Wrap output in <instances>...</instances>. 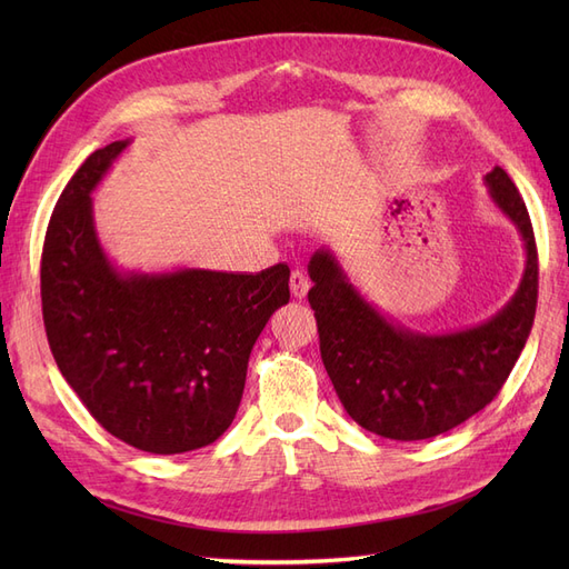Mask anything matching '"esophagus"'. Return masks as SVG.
I'll use <instances>...</instances> for the list:
<instances>
[{
  "mask_svg": "<svg viewBox=\"0 0 569 569\" xmlns=\"http://www.w3.org/2000/svg\"><path fill=\"white\" fill-rule=\"evenodd\" d=\"M289 287H291V295H295L297 299H303L308 295V289H311V280H308V274L301 268H295L291 270Z\"/></svg>",
  "mask_w": 569,
  "mask_h": 569,
  "instance_id": "esophagus-1",
  "label": "esophagus"
}]
</instances>
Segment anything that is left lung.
<instances>
[{
  "label": "left lung",
  "instance_id": "1",
  "mask_svg": "<svg viewBox=\"0 0 569 569\" xmlns=\"http://www.w3.org/2000/svg\"><path fill=\"white\" fill-rule=\"evenodd\" d=\"M489 197L525 242L512 299L470 330L422 335L387 320L349 282L330 249L308 263L320 356L341 406L368 432L396 441L432 439L479 412L518 363L537 313L539 263L531 220L503 168L485 176Z\"/></svg>",
  "mask_w": 569,
  "mask_h": 569
}]
</instances>
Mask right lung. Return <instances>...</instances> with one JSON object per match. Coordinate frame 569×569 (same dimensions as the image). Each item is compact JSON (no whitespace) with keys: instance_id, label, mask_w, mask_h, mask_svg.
<instances>
[{"instance_id":"right-lung-1","label":"right lung","mask_w":569,"mask_h":569,"mask_svg":"<svg viewBox=\"0 0 569 569\" xmlns=\"http://www.w3.org/2000/svg\"><path fill=\"white\" fill-rule=\"evenodd\" d=\"M128 144L90 153L51 213L44 330L66 382L109 435L147 453H187L232 425L253 343L289 301V268L118 270L99 244L90 194Z\"/></svg>"}]
</instances>
